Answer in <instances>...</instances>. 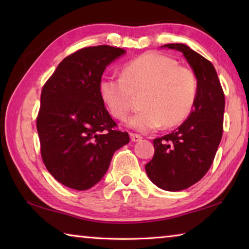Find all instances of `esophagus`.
<instances>
[{
    "label": "esophagus",
    "instance_id": "34e87169",
    "mask_svg": "<svg viewBox=\"0 0 249 249\" xmlns=\"http://www.w3.org/2000/svg\"><path fill=\"white\" fill-rule=\"evenodd\" d=\"M129 136H130V140H132V142H138V141H141L142 140V136L141 135H138V134H133V133H130L129 134Z\"/></svg>",
    "mask_w": 249,
    "mask_h": 249
}]
</instances>
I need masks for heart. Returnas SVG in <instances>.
<instances>
[{"mask_svg":"<svg viewBox=\"0 0 249 249\" xmlns=\"http://www.w3.org/2000/svg\"><path fill=\"white\" fill-rule=\"evenodd\" d=\"M101 99L117 120H125L134 95L141 94L142 109L128 121L141 132L160 126H176L190 114L197 95L193 70L179 66L165 54L148 53L126 64L122 77H103L99 82Z\"/></svg>","mask_w":249,"mask_h":249,"instance_id":"1","label":"heart"}]
</instances>
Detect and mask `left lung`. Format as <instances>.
I'll return each mask as SVG.
<instances>
[{"label": "left lung", "mask_w": 249, "mask_h": 249, "mask_svg": "<svg viewBox=\"0 0 249 249\" xmlns=\"http://www.w3.org/2000/svg\"><path fill=\"white\" fill-rule=\"evenodd\" d=\"M162 47L183 53L196 75L197 95L190 115L174 132L154 140L146 163L148 178L166 191H180L203 178L213 163L223 134L225 96L214 66L184 44Z\"/></svg>", "instance_id": "1"}]
</instances>
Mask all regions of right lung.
Listing matches in <instances>:
<instances>
[{"mask_svg":"<svg viewBox=\"0 0 249 249\" xmlns=\"http://www.w3.org/2000/svg\"><path fill=\"white\" fill-rule=\"evenodd\" d=\"M125 53L107 45L77 50L44 84L36 120L40 154L50 175L66 187L80 191L93 187L113 154L129 142L99 92L107 66Z\"/></svg>","mask_w":249,"mask_h":249,"instance_id":"right-lung-1","label":"right lung"}]
</instances>
